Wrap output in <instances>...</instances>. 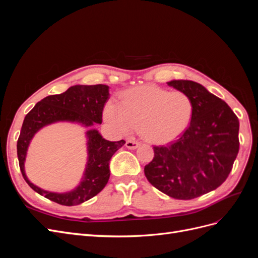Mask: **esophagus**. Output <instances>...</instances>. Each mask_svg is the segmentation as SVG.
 Masks as SVG:
<instances>
[{
    "instance_id": "34e87169",
    "label": "esophagus",
    "mask_w": 258,
    "mask_h": 258,
    "mask_svg": "<svg viewBox=\"0 0 258 258\" xmlns=\"http://www.w3.org/2000/svg\"><path fill=\"white\" fill-rule=\"evenodd\" d=\"M140 146V143L137 142V141H127L126 142V147L129 148V150H136V148H138Z\"/></svg>"
}]
</instances>
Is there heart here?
<instances>
[{
  "instance_id": "b5f03b06",
  "label": "heart",
  "mask_w": 258,
  "mask_h": 258,
  "mask_svg": "<svg viewBox=\"0 0 258 258\" xmlns=\"http://www.w3.org/2000/svg\"><path fill=\"white\" fill-rule=\"evenodd\" d=\"M192 113L194 105L186 93L145 85L124 91L121 103L108 101L103 118L116 134L129 135L139 127L146 141L166 144L187 129Z\"/></svg>"
}]
</instances>
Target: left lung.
Segmentation results:
<instances>
[{
	"label": "left lung",
	"mask_w": 258,
	"mask_h": 258,
	"mask_svg": "<svg viewBox=\"0 0 258 258\" xmlns=\"http://www.w3.org/2000/svg\"><path fill=\"white\" fill-rule=\"evenodd\" d=\"M167 84L190 98L192 117L177 141L154 147V159L144 173L167 196L189 200L216 189L227 178L239 152V119L201 84L187 80Z\"/></svg>",
	"instance_id": "1"
}]
</instances>
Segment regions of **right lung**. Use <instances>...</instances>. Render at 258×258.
<instances>
[{
  "label": "right lung",
  "mask_w": 258,
  "mask_h": 258,
  "mask_svg": "<svg viewBox=\"0 0 258 258\" xmlns=\"http://www.w3.org/2000/svg\"><path fill=\"white\" fill-rule=\"evenodd\" d=\"M107 85H75L60 95L44 98L31 110L23 120L17 142L19 167L25 181L41 196L62 206H77L91 199L102 190L110 178L112 156L126 143L123 140L111 142L93 128L102 123V112L110 98ZM57 122L80 124L89 130L85 133L88 161L80 183L73 190L64 193L45 191L34 185L25 174L24 162L27 148L34 136L44 126Z\"/></svg>",
  "instance_id": "add662e5"
}]
</instances>
